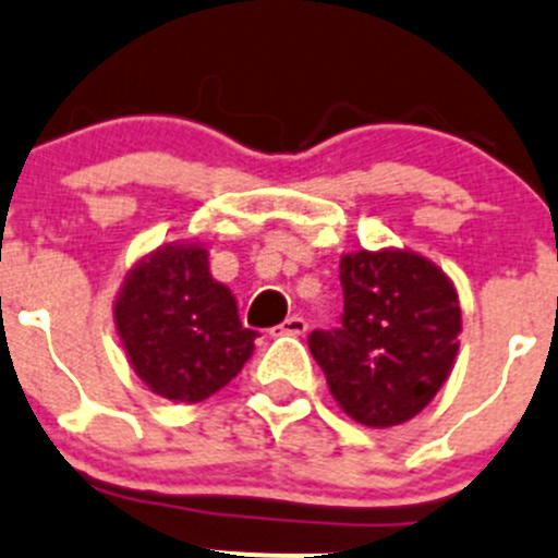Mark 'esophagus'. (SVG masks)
Masks as SVG:
<instances>
[{"mask_svg": "<svg viewBox=\"0 0 558 558\" xmlns=\"http://www.w3.org/2000/svg\"><path fill=\"white\" fill-rule=\"evenodd\" d=\"M306 328H308L306 319L298 317V314H292V317H287L284 323L274 328V336H303L306 333Z\"/></svg>", "mask_w": 558, "mask_h": 558, "instance_id": "34e87169", "label": "esophagus"}]
</instances>
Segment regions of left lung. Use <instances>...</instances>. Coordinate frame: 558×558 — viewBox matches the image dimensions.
Returning <instances> with one entry per match:
<instances>
[{
  "instance_id": "1",
  "label": "left lung",
  "mask_w": 558,
  "mask_h": 558,
  "mask_svg": "<svg viewBox=\"0 0 558 558\" xmlns=\"http://www.w3.org/2000/svg\"><path fill=\"white\" fill-rule=\"evenodd\" d=\"M341 328L314 330L308 350L352 421L390 428L421 415L459 355L453 279L421 252L385 246L341 255Z\"/></svg>"
}]
</instances>
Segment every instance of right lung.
<instances>
[{
    "instance_id": "right-lung-1",
    "label": "right lung",
    "mask_w": 558,
    "mask_h": 558,
    "mask_svg": "<svg viewBox=\"0 0 558 558\" xmlns=\"http://www.w3.org/2000/svg\"><path fill=\"white\" fill-rule=\"evenodd\" d=\"M113 323L141 383L184 404L222 390L257 339L230 287L211 277L206 246L181 241L135 260L113 298Z\"/></svg>"
}]
</instances>
